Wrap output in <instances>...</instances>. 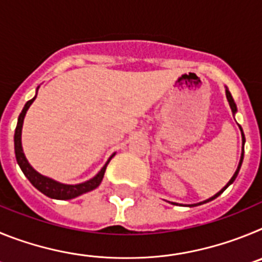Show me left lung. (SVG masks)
<instances>
[{
	"mask_svg": "<svg viewBox=\"0 0 262 262\" xmlns=\"http://www.w3.org/2000/svg\"><path fill=\"white\" fill-rule=\"evenodd\" d=\"M226 94H227V99H228V102H230V106H231V110H232V113H236V103H235V101H233V98H232V96H231V93H230V90L228 89H226ZM240 129H242V127H240ZM242 136H243V154H242V159H240V163H239V166H237V169H236V172H235V174H233V177L231 178L230 180V182H228V184L226 185V186L223 187V189H222L221 191H219V193H216L215 194L214 196H211V198H210V200H207V201H205V202H201V203H196V205H191V206H198V205H202V203H206V202H210V201H212V200H215V198H216V196H219L221 195L222 193H223L224 190H226L227 187L230 186L231 184H232L233 181H235V178L237 177V173H239V170H240V166H242V163H243V159H244V143H245V138H244V134H243V129H242ZM176 205V203H174Z\"/></svg>",
	"mask_w": 262,
	"mask_h": 262,
	"instance_id": "left-lung-1",
	"label": "left lung"
}]
</instances>
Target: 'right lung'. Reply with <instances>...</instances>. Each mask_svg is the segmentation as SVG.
<instances>
[{
	"instance_id": "right-lung-1",
	"label": "right lung",
	"mask_w": 262,
	"mask_h": 262,
	"mask_svg": "<svg viewBox=\"0 0 262 262\" xmlns=\"http://www.w3.org/2000/svg\"><path fill=\"white\" fill-rule=\"evenodd\" d=\"M35 98L36 96L32 99H30V101H27V103L25 105L22 113L19 114V118H18V123L17 127H15V134H14V151H15L17 163L18 165L20 166V169H22L23 174L29 178V181L31 182L39 191H41L45 195L50 196V198H55V200H72V198H76V196L81 195V194L88 193V191L93 190V189L98 187L101 181H102L103 174H105L106 166H107L108 161H110L111 157L114 156V155L108 159L107 163L105 164V166L101 169V172H99L96 177L89 180V181L84 182V184L78 185L59 184V182L53 181L51 178L39 174V173L36 172V170H34L32 166L27 163L25 154H23L22 143H20V134H22V124L23 119H25V115H26V111L29 110L30 105L34 102V99Z\"/></svg>"
}]
</instances>
